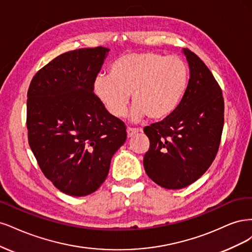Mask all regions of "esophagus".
<instances>
[{"instance_id":"34e87169","label":"esophagus","mask_w":252,"mask_h":252,"mask_svg":"<svg viewBox=\"0 0 252 252\" xmlns=\"http://www.w3.org/2000/svg\"><path fill=\"white\" fill-rule=\"evenodd\" d=\"M141 129L140 128H133V127H127L126 128V133H127V138H132L136 134L140 133Z\"/></svg>"}]
</instances>
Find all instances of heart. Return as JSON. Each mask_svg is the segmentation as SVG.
I'll list each match as a JSON object with an SVG mask.
<instances>
[{"mask_svg":"<svg viewBox=\"0 0 252 252\" xmlns=\"http://www.w3.org/2000/svg\"><path fill=\"white\" fill-rule=\"evenodd\" d=\"M189 72L179 56L132 52L112 63L110 75H97L93 89L111 115L124 116L132 95L131 118H166L178 108L188 90Z\"/></svg>","mask_w":252,"mask_h":252,"instance_id":"heart-1","label":"heart"}]
</instances>
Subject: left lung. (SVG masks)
Listing matches in <instances>:
<instances>
[{"mask_svg":"<svg viewBox=\"0 0 252 252\" xmlns=\"http://www.w3.org/2000/svg\"><path fill=\"white\" fill-rule=\"evenodd\" d=\"M183 53L189 80L182 101L169 116L143 128L150 139L143 158L145 173L167 189L186 188L206 172L216 158L224 126L220 86L199 56L188 49Z\"/></svg>","mask_w":252,"mask_h":252,"instance_id":"1","label":"left lung"}]
</instances>
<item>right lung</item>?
<instances>
[{"label": "right lung", "instance_id": "add662e5", "mask_svg": "<svg viewBox=\"0 0 252 252\" xmlns=\"http://www.w3.org/2000/svg\"><path fill=\"white\" fill-rule=\"evenodd\" d=\"M109 51L96 47L63 53L36 73L28 89L30 149L47 179L69 196L98 189L126 139L125 124L94 94Z\"/></svg>", "mask_w": 252, "mask_h": 252}]
</instances>
